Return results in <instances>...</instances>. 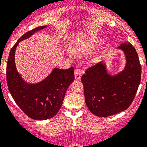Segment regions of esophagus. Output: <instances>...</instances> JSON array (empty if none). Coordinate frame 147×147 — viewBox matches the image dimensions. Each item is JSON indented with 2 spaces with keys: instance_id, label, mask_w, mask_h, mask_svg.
I'll use <instances>...</instances> for the list:
<instances>
[{
  "instance_id": "esophagus-1",
  "label": "esophagus",
  "mask_w": 147,
  "mask_h": 147,
  "mask_svg": "<svg viewBox=\"0 0 147 147\" xmlns=\"http://www.w3.org/2000/svg\"><path fill=\"white\" fill-rule=\"evenodd\" d=\"M81 75H82V72H81V70L80 69L77 68L75 69V78L76 80H78V79L81 78Z\"/></svg>"
}]
</instances>
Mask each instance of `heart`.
Here are the masks:
<instances>
[{
  "mask_svg": "<svg viewBox=\"0 0 147 147\" xmlns=\"http://www.w3.org/2000/svg\"><path fill=\"white\" fill-rule=\"evenodd\" d=\"M90 46H86V45H81V44H76V45L74 46V49L73 52L74 54L77 55H81L84 54L85 52L87 51V49H89ZM69 54L70 55H72V52H69Z\"/></svg>",
  "mask_w": 147,
  "mask_h": 147,
  "instance_id": "1",
  "label": "heart"
}]
</instances>
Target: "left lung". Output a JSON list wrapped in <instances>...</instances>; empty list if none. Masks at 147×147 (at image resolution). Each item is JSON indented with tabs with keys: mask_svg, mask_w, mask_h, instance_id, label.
<instances>
[{
	"mask_svg": "<svg viewBox=\"0 0 147 147\" xmlns=\"http://www.w3.org/2000/svg\"><path fill=\"white\" fill-rule=\"evenodd\" d=\"M123 51L127 64L118 75L107 73L102 62L87 69L81 77L85 102L89 111L98 117H108L129 108L141 82V66L138 55L129 43L118 47Z\"/></svg>",
	"mask_w": 147,
	"mask_h": 147,
	"instance_id": "1",
	"label": "left lung"
}]
</instances>
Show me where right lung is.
<instances>
[{
    "label": "right lung",
    "instance_id": "right-lung-1",
    "mask_svg": "<svg viewBox=\"0 0 147 147\" xmlns=\"http://www.w3.org/2000/svg\"><path fill=\"white\" fill-rule=\"evenodd\" d=\"M47 26L27 32L12 47L6 64V81L10 94L21 110L32 119L47 120L54 117L63 104L66 92L75 80L74 68H55L41 82L29 84L21 78L15 63V52L19 42Z\"/></svg>",
    "mask_w": 147,
    "mask_h": 147
}]
</instances>
